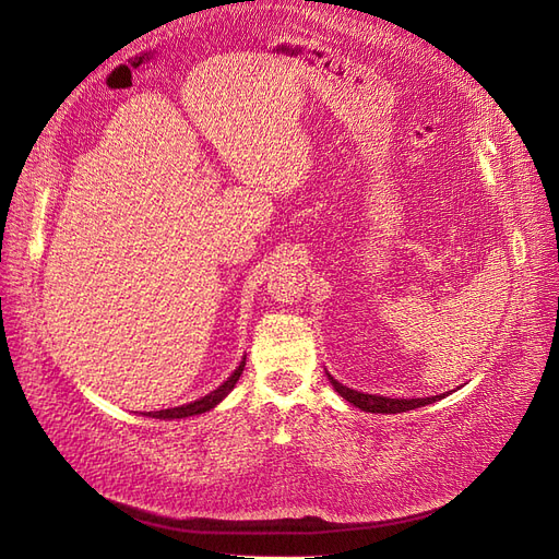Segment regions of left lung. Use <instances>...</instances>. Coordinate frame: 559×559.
I'll list each match as a JSON object with an SVG mask.
<instances>
[{"label": "left lung", "instance_id": "1", "mask_svg": "<svg viewBox=\"0 0 559 559\" xmlns=\"http://www.w3.org/2000/svg\"><path fill=\"white\" fill-rule=\"evenodd\" d=\"M330 383L334 385V390L344 397L346 402H350L353 406L362 408V411H369V413H404V411H413V408H420V406H427V404H435L439 400H443L445 394H437V397H420V400H390V397H383V394H365V392H357V390H350L346 385H341L334 376H330Z\"/></svg>", "mask_w": 559, "mask_h": 559}]
</instances>
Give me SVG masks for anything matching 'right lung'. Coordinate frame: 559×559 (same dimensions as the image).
<instances>
[{"label": "right lung", "mask_w": 559, "mask_h": 559, "mask_svg": "<svg viewBox=\"0 0 559 559\" xmlns=\"http://www.w3.org/2000/svg\"><path fill=\"white\" fill-rule=\"evenodd\" d=\"M243 367H246V357L241 359V365L234 369V373L227 378V381L221 385V388H215L213 392H209L206 397H202V400H197V402H190V404H183V406H176V408H162V411H151V413H146L148 418H159V420H171V418H188V416H200V413H206V411H211L215 404H221L227 394L231 392V388L237 385V381H239V376L243 373Z\"/></svg>", "instance_id": "right-lung-1"}]
</instances>
